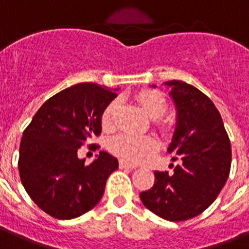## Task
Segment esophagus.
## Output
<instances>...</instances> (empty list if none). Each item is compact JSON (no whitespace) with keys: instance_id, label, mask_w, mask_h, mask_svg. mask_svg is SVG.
I'll list each match as a JSON object with an SVG mask.
<instances>
[{"instance_id":"esophagus-1","label":"esophagus","mask_w":249,"mask_h":249,"mask_svg":"<svg viewBox=\"0 0 249 249\" xmlns=\"http://www.w3.org/2000/svg\"><path fill=\"white\" fill-rule=\"evenodd\" d=\"M119 166H120V169H135V167H137L135 165L126 162V161H120V162H119Z\"/></svg>"}]
</instances>
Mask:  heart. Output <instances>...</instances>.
I'll return each mask as SVG.
<instances>
[{"mask_svg":"<svg viewBox=\"0 0 249 249\" xmlns=\"http://www.w3.org/2000/svg\"><path fill=\"white\" fill-rule=\"evenodd\" d=\"M138 101L143 111L148 115L149 118L157 119L162 116L163 112L166 111V101L163 98L161 93L156 90H142L138 94ZM118 107V102L112 101L107 105L106 108L102 112V126L110 128L114 119L115 110ZM108 148L114 155L120 157L128 162H139L149 153H152L157 148L155 139L148 135H138L130 134V133H121L115 135L114 138L110 139Z\"/></svg>","mask_w":249,"mask_h":249,"instance_id":"obj_1","label":"heart"}]
</instances>
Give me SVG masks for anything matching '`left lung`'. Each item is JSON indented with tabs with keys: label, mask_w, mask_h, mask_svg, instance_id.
Listing matches in <instances>:
<instances>
[{
	"label": "left lung",
	"mask_w": 249,
	"mask_h": 249,
	"mask_svg": "<svg viewBox=\"0 0 249 249\" xmlns=\"http://www.w3.org/2000/svg\"><path fill=\"white\" fill-rule=\"evenodd\" d=\"M177 119L169 152L173 173L155 171V184L141 193L143 205L169 221H184L205 211L230 173L231 148L220 112L209 97L180 80L163 83ZM156 88V86H152Z\"/></svg>",
	"instance_id": "obj_1"
}]
</instances>
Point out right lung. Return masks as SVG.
I'll return each mask as SVG.
<instances>
[{
	"instance_id": "1",
	"label": "right lung",
	"mask_w": 249,
	"mask_h": 249,
	"mask_svg": "<svg viewBox=\"0 0 249 249\" xmlns=\"http://www.w3.org/2000/svg\"><path fill=\"white\" fill-rule=\"evenodd\" d=\"M118 89L80 83L46 101L20 142L19 173L26 193L52 217L75 219L104 196L106 181L118 170V159L101 151L84 165L78 149L101 134L102 112Z\"/></svg>"
}]
</instances>
